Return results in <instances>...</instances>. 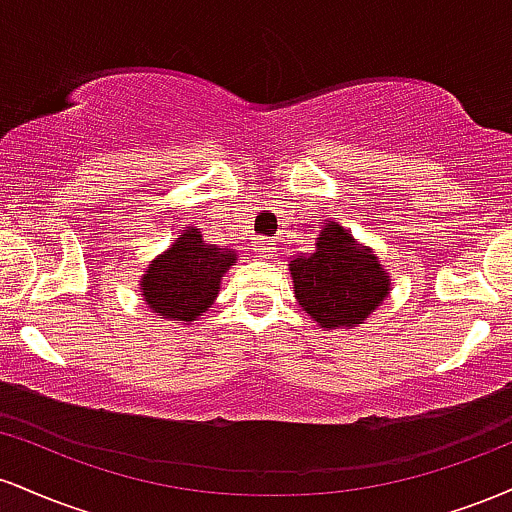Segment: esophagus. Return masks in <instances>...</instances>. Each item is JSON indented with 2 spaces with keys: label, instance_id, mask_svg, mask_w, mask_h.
I'll list each match as a JSON object with an SVG mask.
<instances>
[{
  "label": "esophagus",
  "instance_id": "34e87169",
  "mask_svg": "<svg viewBox=\"0 0 512 512\" xmlns=\"http://www.w3.org/2000/svg\"><path fill=\"white\" fill-rule=\"evenodd\" d=\"M274 238H255V252L257 257H262V260H269V257L274 255Z\"/></svg>",
  "mask_w": 512,
  "mask_h": 512
}]
</instances>
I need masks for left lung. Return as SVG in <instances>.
Returning <instances> with one entry per match:
<instances>
[{
    "mask_svg": "<svg viewBox=\"0 0 512 512\" xmlns=\"http://www.w3.org/2000/svg\"><path fill=\"white\" fill-rule=\"evenodd\" d=\"M289 272L298 305L325 332L363 325L392 291L373 248L334 219L320 228L313 250L291 257Z\"/></svg>",
    "mask_w": 512,
    "mask_h": 512,
    "instance_id": "left-lung-1",
    "label": "left lung"
}]
</instances>
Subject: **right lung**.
Returning <instances> with one entry per match:
<instances>
[{"label":"right lung","instance_id":"obj_1","mask_svg":"<svg viewBox=\"0 0 512 512\" xmlns=\"http://www.w3.org/2000/svg\"><path fill=\"white\" fill-rule=\"evenodd\" d=\"M236 260L238 250L211 245L197 226H185L161 255L146 264L139 296L163 320L192 325L214 305L223 274Z\"/></svg>","mask_w":512,"mask_h":512}]
</instances>
